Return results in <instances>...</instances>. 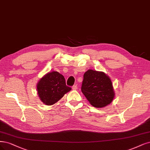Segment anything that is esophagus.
Instances as JSON below:
<instances>
[{"label":"esophagus","mask_w":150,"mask_h":150,"mask_svg":"<svg viewBox=\"0 0 150 150\" xmlns=\"http://www.w3.org/2000/svg\"><path fill=\"white\" fill-rule=\"evenodd\" d=\"M72 88H73V90H76L77 88V86L76 85H74V86H73V87H72Z\"/></svg>","instance_id":"esophagus-1"}]
</instances>
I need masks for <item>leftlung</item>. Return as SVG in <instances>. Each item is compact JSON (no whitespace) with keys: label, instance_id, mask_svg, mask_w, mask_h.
I'll return each instance as SVG.
<instances>
[{"label":"left lung","instance_id":"left-lung-1","mask_svg":"<svg viewBox=\"0 0 150 150\" xmlns=\"http://www.w3.org/2000/svg\"><path fill=\"white\" fill-rule=\"evenodd\" d=\"M81 91L92 106L100 108L110 104L115 96L108 76L103 72L92 69L84 74Z\"/></svg>","mask_w":150,"mask_h":150}]
</instances>
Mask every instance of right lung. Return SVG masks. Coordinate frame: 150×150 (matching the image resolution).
I'll list each match as a JSON object with an SVG mask.
<instances>
[{
  "label": "right lung",
  "mask_w": 150,
  "mask_h": 150,
  "mask_svg": "<svg viewBox=\"0 0 150 150\" xmlns=\"http://www.w3.org/2000/svg\"><path fill=\"white\" fill-rule=\"evenodd\" d=\"M71 89V87L66 84L64 77L57 71L46 74L37 84L40 99L48 105L55 104Z\"/></svg>",
  "instance_id": "obj_1"
}]
</instances>
